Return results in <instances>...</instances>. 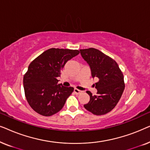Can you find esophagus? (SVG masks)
<instances>
[{
	"label": "esophagus",
	"mask_w": 150,
	"mask_h": 150,
	"mask_svg": "<svg viewBox=\"0 0 150 150\" xmlns=\"http://www.w3.org/2000/svg\"><path fill=\"white\" fill-rule=\"evenodd\" d=\"M74 93L76 94V95H79V94L82 93V91H81V90H79V89H74Z\"/></svg>",
	"instance_id": "obj_1"
}]
</instances>
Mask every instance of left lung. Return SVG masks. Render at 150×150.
Instances as JSON below:
<instances>
[{"label": "left lung", "instance_id": "1", "mask_svg": "<svg viewBox=\"0 0 150 150\" xmlns=\"http://www.w3.org/2000/svg\"><path fill=\"white\" fill-rule=\"evenodd\" d=\"M81 56L89 64L92 78H97V94L87 93L90 100L84 105L96 115H102L111 111L120 101L125 88L124 75L116 61L98 49L90 48L80 50Z\"/></svg>", "mask_w": 150, "mask_h": 150}]
</instances>
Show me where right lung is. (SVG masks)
Wrapping results in <instances>:
<instances>
[{"mask_svg":"<svg viewBox=\"0 0 150 150\" xmlns=\"http://www.w3.org/2000/svg\"><path fill=\"white\" fill-rule=\"evenodd\" d=\"M79 50L50 48L35 59L24 76V93L28 104L43 116H51L62 109L74 91L58 84L57 78L67 61Z\"/></svg>","mask_w":150,"mask_h":150,"instance_id":"right-lung-1","label":"right lung"}]
</instances>
